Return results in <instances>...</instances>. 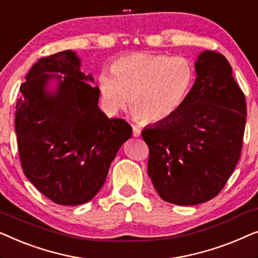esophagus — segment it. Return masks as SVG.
<instances>
[{
  "mask_svg": "<svg viewBox=\"0 0 258 258\" xmlns=\"http://www.w3.org/2000/svg\"><path fill=\"white\" fill-rule=\"evenodd\" d=\"M133 135L135 136V137H140L141 136V129L134 125L133 126Z\"/></svg>",
  "mask_w": 258,
  "mask_h": 258,
  "instance_id": "esophagus-1",
  "label": "esophagus"
}]
</instances>
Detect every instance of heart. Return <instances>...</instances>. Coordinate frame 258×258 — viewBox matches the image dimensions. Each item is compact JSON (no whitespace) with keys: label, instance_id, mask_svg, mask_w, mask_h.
<instances>
[{"label":"heart","instance_id":"1","mask_svg":"<svg viewBox=\"0 0 258 258\" xmlns=\"http://www.w3.org/2000/svg\"><path fill=\"white\" fill-rule=\"evenodd\" d=\"M100 73L97 89L105 110L117 112L129 102L130 110L144 122L170 118L189 96L195 73L188 59L137 52Z\"/></svg>","mask_w":258,"mask_h":258}]
</instances>
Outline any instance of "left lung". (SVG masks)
<instances>
[{
    "label": "left lung",
    "mask_w": 258,
    "mask_h": 258,
    "mask_svg": "<svg viewBox=\"0 0 258 258\" xmlns=\"http://www.w3.org/2000/svg\"><path fill=\"white\" fill-rule=\"evenodd\" d=\"M184 104L170 118L144 128L148 175L162 200L195 206L214 199L241 156L246 104L220 52L204 50Z\"/></svg>",
    "instance_id": "obj_1"
}]
</instances>
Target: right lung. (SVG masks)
<instances>
[{
  "label": "right lung",
  "mask_w": 258,
  "mask_h": 258,
  "mask_svg": "<svg viewBox=\"0 0 258 258\" xmlns=\"http://www.w3.org/2000/svg\"><path fill=\"white\" fill-rule=\"evenodd\" d=\"M93 83L76 52L64 50L38 59L20 87L15 132L24 175L61 206L94 199L133 135L124 119L109 118L98 108Z\"/></svg>",
  "instance_id": "right-lung-1"
}]
</instances>
